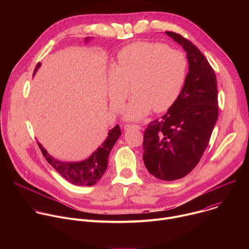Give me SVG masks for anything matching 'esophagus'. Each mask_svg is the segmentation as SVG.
<instances>
[{"label":"esophagus","mask_w":249,"mask_h":249,"mask_svg":"<svg viewBox=\"0 0 249 249\" xmlns=\"http://www.w3.org/2000/svg\"><path fill=\"white\" fill-rule=\"evenodd\" d=\"M124 129L125 130H130V129H137V130H140L141 129V126L140 125H136V124H126L124 126Z\"/></svg>","instance_id":"esophagus-1"}]
</instances>
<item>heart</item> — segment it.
I'll list each match as a JSON object with an SVG mask.
<instances>
[{
    "mask_svg": "<svg viewBox=\"0 0 249 249\" xmlns=\"http://www.w3.org/2000/svg\"><path fill=\"white\" fill-rule=\"evenodd\" d=\"M188 61L183 52L159 42L142 41L125 46L108 75L107 93L119 111L132 84L134 95L124 109L127 120H141L154 108L167 110L178 99L186 82Z\"/></svg>",
    "mask_w": 249,
    "mask_h": 249,
    "instance_id": "obj_1",
    "label": "heart"
}]
</instances>
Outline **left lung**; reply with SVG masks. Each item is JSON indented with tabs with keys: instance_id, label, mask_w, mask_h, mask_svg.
Masks as SVG:
<instances>
[{
	"instance_id": "1",
	"label": "left lung",
	"mask_w": 249,
	"mask_h": 249,
	"mask_svg": "<svg viewBox=\"0 0 249 249\" xmlns=\"http://www.w3.org/2000/svg\"><path fill=\"white\" fill-rule=\"evenodd\" d=\"M187 53L189 69L183 89L167 112L144 134L143 160L157 178L180 179L200 161L218 120V85L214 70L188 39L165 31Z\"/></svg>"
}]
</instances>
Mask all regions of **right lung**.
Masks as SVG:
<instances>
[{"instance_id": "1", "label": "right lung", "mask_w": 249, "mask_h": 249, "mask_svg": "<svg viewBox=\"0 0 249 249\" xmlns=\"http://www.w3.org/2000/svg\"><path fill=\"white\" fill-rule=\"evenodd\" d=\"M89 37L86 38V42ZM41 66L38 63L34 70L33 75L36 73L37 69ZM121 136L119 125H116L108 132L107 138L101 144V146L87 160L78 162H67L53 158L48 152L38 143L43 157L52 167L70 183L77 186H92L100 180L108 165V158L110 152L115 145L116 141Z\"/></svg>"}]
</instances>
